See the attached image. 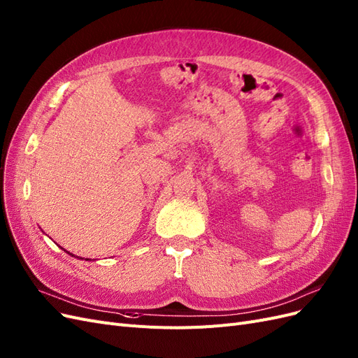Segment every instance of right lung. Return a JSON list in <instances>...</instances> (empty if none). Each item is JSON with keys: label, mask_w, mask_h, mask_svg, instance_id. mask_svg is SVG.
I'll return each mask as SVG.
<instances>
[{"label": "right lung", "mask_w": 358, "mask_h": 358, "mask_svg": "<svg viewBox=\"0 0 358 358\" xmlns=\"http://www.w3.org/2000/svg\"><path fill=\"white\" fill-rule=\"evenodd\" d=\"M62 250H64V248H62ZM64 251L66 252V255H70L71 257H77V256H74V255H73V252H70V251H66V250H64ZM77 259H82V257H77ZM86 260H89V259H86Z\"/></svg>", "instance_id": "add662e5"}]
</instances>
